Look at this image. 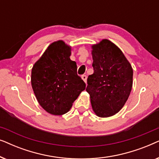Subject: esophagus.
Returning <instances> with one entry per match:
<instances>
[{
    "label": "esophagus",
    "instance_id": "34e87169",
    "mask_svg": "<svg viewBox=\"0 0 159 159\" xmlns=\"http://www.w3.org/2000/svg\"><path fill=\"white\" fill-rule=\"evenodd\" d=\"M87 78H88V77H87V76H86L85 75H82V79L83 80V81H84V82H85V83L87 82Z\"/></svg>",
    "mask_w": 159,
    "mask_h": 159
}]
</instances>
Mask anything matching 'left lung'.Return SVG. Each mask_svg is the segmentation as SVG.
<instances>
[{"label": "left lung", "instance_id": "8db88e82", "mask_svg": "<svg viewBox=\"0 0 159 159\" xmlns=\"http://www.w3.org/2000/svg\"><path fill=\"white\" fill-rule=\"evenodd\" d=\"M94 73L89 75L86 91L93 111L99 117L114 116L129 96L133 69L120 48L103 39L92 45Z\"/></svg>", "mask_w": 159, "mask_h": 159}]
</instances>
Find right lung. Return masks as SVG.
<instances>
[{"label":"right lung","instance_id":"obj_1","mask_svg":"<svg viewBox=\"0 0 159 159\" xmlns=\"http://www.w3.org/2000/svg\"><path fill=\"white\" fill-rule=\"evenodd\" d=\"M71 48L63 40L52 43L32 69L31 84L38 103L52 115L70 110L86 84L70 59Z\"/></svg>","mask_w":159,"mask_h":159}]
</instances>
